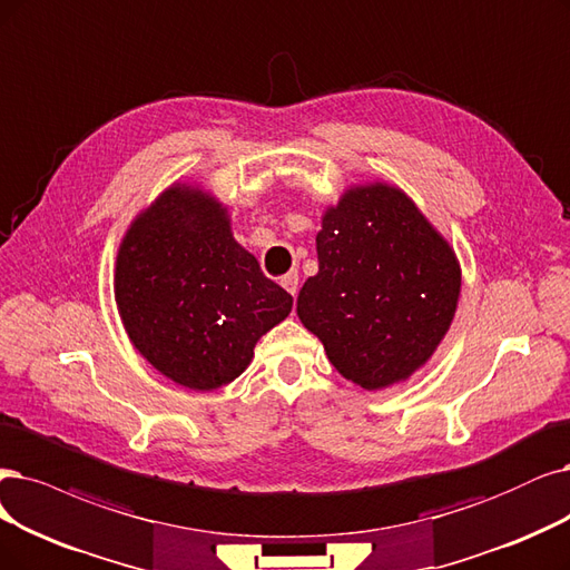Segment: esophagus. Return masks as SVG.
<instances>
[{"mask_svg":"<svg viewBox=\"0 0 570 570\" xmlns=\"http://www.w3.org/2000/svg\"><path fill=\"white\" fill-rule=\"evenodd\" d=\"M282 286L291 293V296H296L298 293V272H288L282 277Z\"/></svg>","mask_w":570,"mask_h":570,"instance_id":"1","label":"esophagus"}]
</instances>
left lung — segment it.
Here are the masks:
<instances>
[{"label":"left lung","mask_w":570,"mask_h":570,"mask_svg":"<svg viewBox=\"0 0 570 570\" xmlns=\"http://www.w3.org/2000/svg\"><path fill=\"white\" fill-rule=\"evenodd\" d=\"M317 261L296 312L335 371L373 392L432 360L455 317L460 263L402 187L350 185L324 210Z\"/></svg>","instance_id":"left-lung-1"}]
</instances>
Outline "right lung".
Instances as JSON below:
<instances>
[{
	"label": "right lung",
	"mask_w": 570,
	"mask_h": 570,
	"mask_svg": "<svg viewBox=\"0 0 570 570\" xmlns=\"http://www.w3.org/2000/svg\"><path fill=\"white\" fill-rule=\"evenodd\" d=\"M115 303L142 360L195 392L239 377L256 343L293 307L291 293L232 235L227 206L180 180L124 232Z\"/></svg>",
	"instance_id": "add662e5"
}]
</instances>
